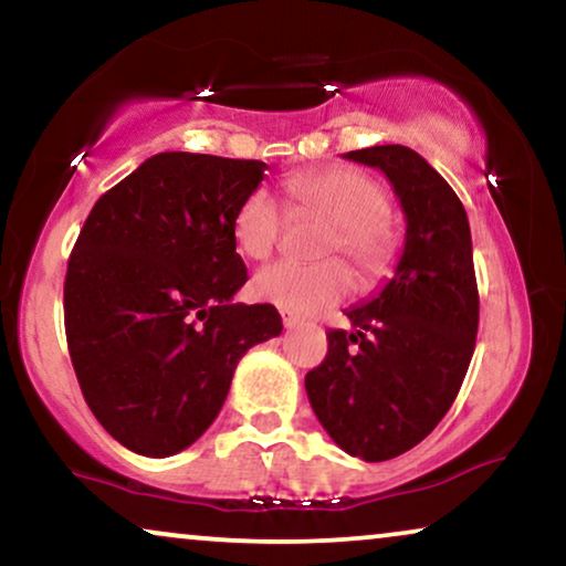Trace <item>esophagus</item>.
Wrapping results in <instances>:
<instances>
[{"label": "esophagus", "instance_id": "1", "mask_svg": "<svg viewBox=\"0 0 566 566\" xmlns=\"http://www.w3.org/2000/svg\"><path fill=\"white\" fill-rule=\"evenodd\" d=\"M281 314H283V324H285V329H296V327H301V324H304V319H301V316L291 314V312H285V308H281Z\"/></svg>", "mask_w": 566, "mask_h": 566}]
</instances>
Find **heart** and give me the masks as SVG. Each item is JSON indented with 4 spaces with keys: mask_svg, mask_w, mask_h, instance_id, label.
<instances>
[{
    "mask_svg": "<svg viewBox=\"0 0 566 566\" xmlns=\"http://www.w3.org/2000/svg\"><path fill=\"white\" fill-rule=\"evenodd\" d=\"M289 206L298 216H319L332 223L324 254L343 252L366 283H381L399 262V237L389 221V192L374 177L350 167H327L285 180ZM285 211L265 188H254L239 200L231 216L237 250L250 260H268L281 239ZM353 273L345 262L319 265L275 262L260 270L252 293L285 312L308 316L350 296Z\"/></svg>",
    "mask_w": 566,
    "mask_h": 566,
    "instance_id": "b5f03b06",
    "label": "heart"
}]
</instances>
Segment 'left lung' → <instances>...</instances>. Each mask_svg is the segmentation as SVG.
<instances>
[{
    "label": "left lung",
    "mask_w": 566,
    "mask_h": 566,
    "mask_svg": "<svg viewBox=\"0 0 566 566\" xmlns=\"http://www.w3.org/2000/svg\"><path fill=\"white\" fill-rule=\"evenodd\" d=\"M345 159L389 177L407 219L405 252L381 293L345 312L355 332L329 329L306 394L345 453L389 461L436 430L474 355L471 231L459 196L417 151L386 144Z\"/></svg>",
    "instance_id": "8db88e82"
}]
</instances>
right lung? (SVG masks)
Wrapping results in <instances>:
<instances>
[{
    "mask_svg": "<svg viewBox=\"0 0 566 566\" xmlns=\"http://www.w3.org/2000/svg\"><path fill=\"white\" fill-rule=\"evenodd\" d=\"M265 169L154 154L84 221L64 283L69 355L92 415L128 451L165 459L196 443L242 355L281 335L275 306L231 301L247 283L231 216Z\"/></svg>",
    "mask_w": 566,
    "mask_h": 566,
    "instance_id": "obj_1",
    "label": "right lung"
}]
</instances>
